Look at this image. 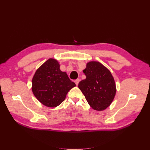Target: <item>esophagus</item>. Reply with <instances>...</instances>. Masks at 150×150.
<instances>
[{
  "instance_id": "1",
  "label": "esophagus",
  "mask_w": 150,
  "mask_h": 150,
  "mask_svg": "<svg viewBox=\"0 0 150 150\" xmlns=\"http://www.w3.org/2000/svg\"><path fill=\"white\" fill-rule=\"evenodd\" d=\"M79 81H80V79H76V80L74 81V83H76V85H78L79 82Z\"/></svg>"
}]
</instances>
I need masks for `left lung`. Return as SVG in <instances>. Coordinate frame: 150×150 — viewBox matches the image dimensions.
<instances>
[{
    "instance_id": "1",
    "label": "left lung",
    "mask_w": 150,
    "mask_h": 150,
    "mask_svg": "<svg viewBox=\"0 0 150 150\" xmlns=\"http://www.w3.org/2000/svg\"><path fill=\"white\" fill-rule=\"evenodd\" d=\"M83 72L86 78L80 81L78 88L93 109L105 110L116 94V84L111 72L99 62L91 61Z\"/></svg>"
}]
</instances>
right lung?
Returning <instances> with one entry per match:
<instances>
[{"instance_id": "right-lung-1", "label": "right lung", "mask_w": 150, "mask_h": 150, "mask_svg": "<svg viewBox=\"0 0 150 150\" xmlns=\"http://www.w3.org/2000/svg\"><path fill=\"white\" fill-rule=\"evenodd\" d=\"M59 66L56 60L49 59L36 71L32 81L34 96L47 107L61 104L69 91L76 86L66 72L60 70Z\"/></svg>"}]
</instances>
